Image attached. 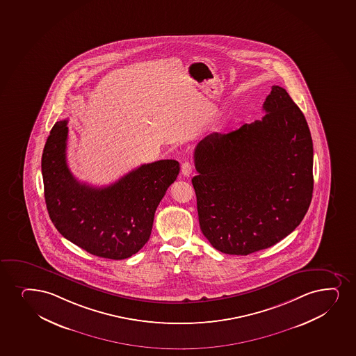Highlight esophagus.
<instances>
[{"label": "esophagus", "instance_id": "1", "mask_svg": "<svg viewBox=\"0 0 356 356\" xmlns=\"http://www.w3.org/2000/svg\"><path fill=\"white\" fill-rule=\"evenodd\" d=\"M192 172V164L189 163V162H184V163H182V165H181V172H182V175L191 176Z\"/></svg>", "mask_w": 356, "mask_h": 356}]
</instances>
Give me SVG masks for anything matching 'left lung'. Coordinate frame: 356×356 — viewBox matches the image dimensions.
Listing matches in <instances>:
<instances>
[{
  "mask_svg": "<svg viewBox=\"0 0 356 356\" xmlns=\"http://www.w3.org/2000/svg\"><path fill=\"white\" fill-rule=\"evenodd\" d=\"M262 120L209 134L194 151L200 229L217 250L249 255L289 236L314 192V144L305 117L279 86Z\"/></svg>",
  "mask_w": 356,
  "mask_h": 356,
  "instance_id": "obj_1",
  "label": "left lung"
}]
</instances>
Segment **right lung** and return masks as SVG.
I'll return each instance as SVG.
<instances>
[{
    "label": "right lung",
    "mask_w": 356,
    "mask_h": 356,
    "mask_svg": "<svg viewBox=\"0 0 356 356\" xmlns=\"http://www.w3.org/2000/svg\"><path fill=\"white\" fill-rule=\"evenodd\" d=\"M67 122H57L42 151L47 212L62 236L104 259L134 255L150 238L156 209L180 172L175 159L143 164L106 187L76 179L67 163Z\"/></svg>",
    "instance_id": "right-lung-1"
}]
</instances>
